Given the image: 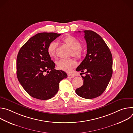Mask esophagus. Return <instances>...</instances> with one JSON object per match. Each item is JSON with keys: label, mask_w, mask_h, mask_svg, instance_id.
Masks as SVG:
<instances>
[{"label": "esophagus", "mask_w": 133, "mask_h": 133, "mask_svg": "<svg viewBox=\"0 0 133 133\" xmlns=\"http://www.w3.org/2000/svg\"><path fill=\"white\" fill-rule=\"evenodd\" d=\"M75 76L74 75H70V74H69V75H68V78H74Z\"/></svg>", "instance_id": "esophagus-1"}]
</instances>
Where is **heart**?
Masks as SVG:
<instances>
[{
    "mask_svg": "<svg viewBox=\"0 0 133 133\" xmlns=\"http://www.w3.org/2000/svg\"><path fill=\"white\" fill-rule=\"evenodd\" d=\"M63 42L66 44L70 49V55L76 58H80L83 55V50L81 43L73 36H68L62 39ZM57 43L55 42L50 43L47 47V51L48 55L54 57L56 54ZM57 67L59 70L69 72L76 66V62L71 58L67 59H60L57 62Z\"/></svg>",
    "mask_w": 133,
    "mask_h": 133,
    "instance_id": "1",
    "label": "heart"
}]
</instances>
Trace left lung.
<instances>
[{
  "label": "left lung",
  "instance_id": "8db88e82",
  "mask_svg": "<svg viewBox=\"0 0 133 133\" xmlns=\"http://www.w3.org/2000/svg\"><path fill=\"white\" fill-rule=\"evenodd\" d=\"M84 32L87 54L76 71L85 70L86 76H82L83 85L75 92L81 97L92 99L101 96L107 87L112 74V58L108 47L98 34L92 30Z\"/></svg>",
  "mask_w": 133,
  "mask_h": 133
}]
</instances>
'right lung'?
<instances>
[{
    "mask_svg": "<svg viewBox=\"0 0 133 133\" xmlns=\"http://www.w3.org/2000/svg\"><path fill=\"white\" fill-rule=\"evenodd\" d=\"M61 34L41 32L31 37L21 47L17 57V76L31 97L47 100L54 97L60 82L67 77L63 70L55 69L47 48ZM45 72H47L46 74Z\"/></svg>",
    "mask_w": 133,
    "mask_h": 133,
    "instance_id": "add662e5",
    "label": "right lung"
}]
</instances>
